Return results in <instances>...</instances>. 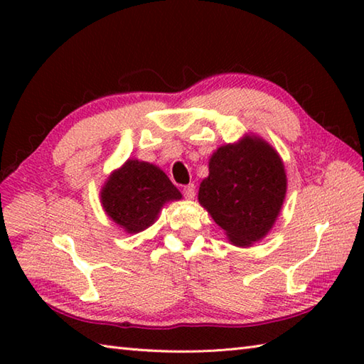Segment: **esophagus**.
<instances>
[{"label":"esophagus","mask_w":364,"mask_h":364,"mask_svg":"<svg viewBox=\"0 0 364 364\" xmlns=\"http://www.w3.org/2000/svg\"><path fill=\"white\" fill-rule=\"evenodd\" d=\"M184 196L186 198H194L196 197V184L194 183H189L188 186H184Z\"/></svg>","instance_id":"obj_1"}]
</instances>
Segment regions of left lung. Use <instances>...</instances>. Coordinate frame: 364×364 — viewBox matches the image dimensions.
<instances>
[{
	"label": "left lung",
	"instance_id": "obj_1",
	"mask_svg": "<svg viewBox=\"0 0 364 364\" xmlns=\"http://www.w3.org/2000/svg\"><path fill=\"white\" fill-rule=\"evenodd\" d=\"M210 175L200 183L198 203L236 247L261 241L282 211L288 189L280 154L264 139L245 134L219 146Z\"/></svg>",
	"mask_w": 364,
	"mask_h": 364
}]
</instances>
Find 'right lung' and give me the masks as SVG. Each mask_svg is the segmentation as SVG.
<instances>
[{
    "instance_id": "obj_1",
    "label": "right lung",
    "mask_w": 364,
    "mask_h": 364,
    "mask_svg": "<svg viewBox=\"0 0 364 364\" xmlns=\"http://www.w3.org/2000/svg\"><path fill=\"white\" fill-rule=\"evenodd\" d=\"M181 197L158 166L134 158L115 168L100 191V202L107 218L129 235L153 225L162 206Z\"/></svg>"
}]
</instances>
